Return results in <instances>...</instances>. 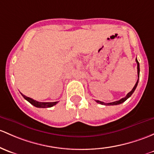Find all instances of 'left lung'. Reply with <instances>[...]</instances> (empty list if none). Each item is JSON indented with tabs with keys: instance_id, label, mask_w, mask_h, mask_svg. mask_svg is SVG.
<instances>
[{
	"instance_id": "1",
	"label": "left lung",
	"mask_w": 154,
	"mask_h": 154,
	"mask_svg": "<svg viewBox=\"0 0 154 154\" xmlns=\"http://www.w3.org/2000/svg\"><path fill=\"white\" fill-rule=\"evenodd\" d=\"M136 62H137V74H138V80H137V82H136L135 85H134V88H133V89L131 91L129 92V93L128 94L126 95V96L124 98H122V99H121V100H118V101L112 102V103H103V102L100 101V100H96L97 103H100V104H101V105H106V106H107V105H108V106H116V105H119V104H121V103H124V102L126 100H128V99L131 96L132 94L134 93V91H135V89H136V88H137V85H138L139 77H140V63H139V62H138V60H137V59H136Z\"/></svg>"
}]
</instances>
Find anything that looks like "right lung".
Masks as SVG:
<instances>
[{"label": "right lung", "mask_w": 154, "mask_h": 154, "mask_svg": "<svg viewBox=\"0 0 154 154\" xmlns=\"http://www.w3.org/2000/svg\"><path fill=\"white\" fill-rule=\"evenodd\" d=\"M21 94L25 100H26L29 103H30L31 104L33 105L34 106L37 107V108H50V107L55 106L57 103H58V102H52V103H41V102L36 101V100H33V99L28 97L25 96V95H23V94Z\"/></svg>", "instance_id": "obj_1"}]
</instances>
